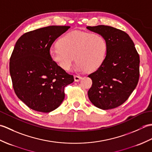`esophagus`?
<instances>
[{"mask_svg":"<svg viewBox=\"0 0 152 152\" xmlns=\"http://www.w3.org/2000/svg\"><path fill=\"white\" fill-rule=\"evenodd\" d=\"M82 78L81 76H77V75H76V76H74V81L75 82H79L80 80H81Z\"/></svg>","mask_w":152,"mask_h":152,"instance_id":"34e87169","label":"esophagus"}]
</instances>
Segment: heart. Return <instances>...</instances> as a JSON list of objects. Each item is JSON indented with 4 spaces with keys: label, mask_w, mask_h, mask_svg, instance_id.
Instances as JSON below:
<instances>
[{
    "label": "heart",
    "mask_w": 152,
    "mask_h": 152,
    "mask_svg": "<svg viewBox=\"0 0 152 152\" xmlns=\"http://www.w3.org/2000/svg\"><path fill=\"white\" fill-rule=\"evenodd\" d=\"M58 46L51 48V59L64 70H69L75 61L76 69L80 72H93L101 66L106 56L107 43L97 33L75 31L61 38Z\"/></svg>",
    "instance_id": "1"
}]
</instances>
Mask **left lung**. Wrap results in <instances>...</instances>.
Wrapping results in <instances>:
<instances>
[{"instance_id":"obj_1","label":"left lung","mask_w":152,"mask_h":152,"mask_svg":"<svg viewBox=\"0 0 152 152\" xmlns=\"http://www.w3.org/2000/svg\"><path fill=\"white\" fill-rule=\"evenodd\" d=\"M87 28L102 35L108 46L102 64L88 76L92 80L89 99L99 108H115L127 101L138 84L139 55L124 31L106 25Z\"/></svg>"}]
</instances>
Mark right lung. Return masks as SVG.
Masks as SVG:
<instances>
[{
  "mask_svg": "<svg viewBox=\"0 0 152 152\" xmlns=\"http://www.w3.org/2000/svg\"><path fill=\"white\" fill-rule=\"evenodd\" d=\"M69 26L46 27L25 33L16 42L10 59L13 88L18 97L35 111L50 112L64 99V88L74 82L51 59L49 51Z\"/></svg>",
  "mask_w": 152,
  "mask_h": 152,
  "instance_id": "obj_1",
  "label": "right lung"
}]
</instances>
